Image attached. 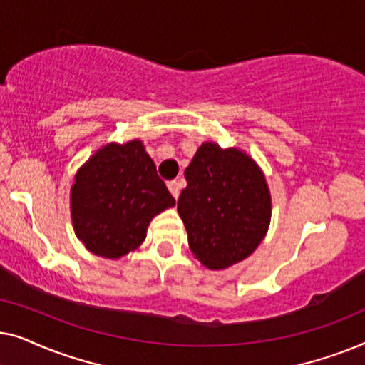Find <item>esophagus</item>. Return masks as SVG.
I'll return each mask as SVG.
<instances>
[{
	"label": "esophagus",
	"instance_id": "1",
	"mask_svg": "<svg viewBox=\"0 0 365 365\" xmlns=\"http://www.w3.org/2000/svg\"><path fill=\"white\" fill-rule=\"evenodd\" d=\"M168 189H169V191H171L173 197L178 199L179 197V192H181V182H179V181L168 182Z\"/></svg>",
	"mask_w": 365,
	"mask_h": 365
}]
</instances>
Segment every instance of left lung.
<instances>
[{"mask_svg": "<svg viewBox=\"0 0 365 365\" xmlns=\"http://www.w3.org/2000/svg\"><path fill=\"white\" fill-rule=\"evenodd\" d=\"M178 212L189 249L202 266L226 269L251 256L271 224L272 201L262 169L237 148L202 143L184 171Z\"/></svg>", "mask_w": 365, "mask_h": 365, "instance_id": "8db88e82", "label": "left lung"}]
</instances>
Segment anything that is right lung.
<instances>
[{"instance_id": "right-lung-1", "label": "right lung", "mask_w": 365, "mask_h": 365, "mask_svg": "<svg viewBox=\"0 0 365 365\" xmlns=\"http://www.w3.org/2000/svg\"><path fill=\"white\" fill-rule=\"evenodd\" d=\"M174 204L141 139L99 148L78 169L69 196L74 234L106 259L136 251L153 217Z\"/></svg>"}]
</instances>
